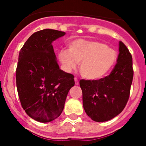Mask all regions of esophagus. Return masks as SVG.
<instances>
[{
	"label": "esophagus",
	"instance_id": "obj_1",
	"mask_svg": "<svg viewBox=\"0 0 146 146\" xmlns=\"http://www.w3.org/2000/svg\"><path fill=\"white\" fill-rule=\"evenodd\" d=\"M74 81H75V85H79V81H78V79H77V77L74 78Z\"/></svg>",
	"mask_w": 146,
	"mask_h": 146
}]
</instances>
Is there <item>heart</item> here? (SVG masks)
Instances as JSON below:
<instances>
[{
	"instance_id": "obj_1",
	"label": "heart",
	"mask_w": 146,
	"mask_h": 146,
	"mask_svg": "<svg viewBox=\"0 0 146 146\" xmlns=\"http://www.w3.org/2000/svg\"><path fill=\"white\" fill-rule=\"evenodd\" d=\"M58 58L66 71L75 69L77 62L80 63L81 75L86 79L95 80L102 78L110 72L116 61L117 53L100 42L77 39L69 44L68 51L60 50Z\"/></svg>"
}]
</instances>
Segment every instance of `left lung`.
<instances>
[{
  "label": "left lung",
  "mask_w": 146,
  "mask_h": 146,
  "mask_svg": "<svg viewBox=\"0 0 146 146\" xmlns=\"http://www.w3.org/2000/svg\"><path fill=\"white\" fill-rule=\"evenodd\" d=\"M133 75L131 55L120 42L117 64L109 75L95 80H80L86 114L96 122L109 121L120 114L129 98Z\"/></svg>",
  "instance_id": "left-lung-1"
}]
</instances>
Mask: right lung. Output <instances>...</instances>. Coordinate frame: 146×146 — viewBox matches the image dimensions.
<instances>
[{"instance_id": "add662e5", "label": "right lung", "mask_w": 146, "mask_h": 146, "mask_svg": "<svg viewBox=\"0 0 146 146\" xmlns=\"http://www.w3.org/2000/svg\"><path fill=\"white\" fill-rule=\"evenodd\" d=\"M65 33L44 29L35 32L19 53L16 84L20 103L31 118L42 123L60 116L74 75L59 69L52 42Z\"/></svg>"}]
</instances>
